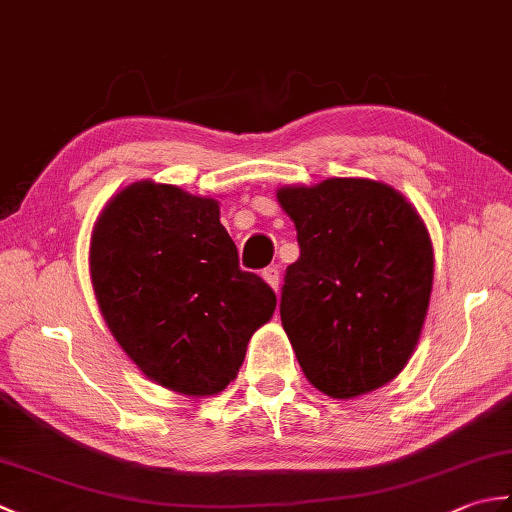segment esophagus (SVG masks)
<instances>
[{"instance_id": "obj_1", "label": "esophagus", "mask_w": 512, "mask_h": 512, "mask_svg": "<svg viewBox=\"0 0 512 512\" xmlns=\"http://www.w3.org/2000/svg\"><path fill=\"white\" fill-rule=\"evenodd\" d=\"M262 277H264L266 284L277 292V288H279V268L277 266H268L264 273H262Z\"/></svg>"}]
</instances>
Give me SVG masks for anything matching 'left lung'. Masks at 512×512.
<instances>
[{"mask_svg":"<svg viewBox=\"0 0 512 512\" xmlns=\"http://www.w3.org/2000/svg\"><path fill=\"white\" fill-rule=\"evenodd\" d=\"M295 222L281 325L310 385L356 398L394 380L416 350L433 286L427 224L405 195L369 178L288 184Z\"/></svg>","mask_w":512,"mask_h":512,"instance_id":"obj_1","label":"left lung"}]
</instances>
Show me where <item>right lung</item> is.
<instances>
[{"label":"right lung","mask_w":512,"mask_h":512,"mask_svg":"<svg viewBox=\"0 0 512 512\" xmlns=\"http://www.w3.org/2000/svg\"><path fill=\"white\" fill-rule=\"evenodd\" d=\"M90 279L116 343L156 385L220 394L277 297L239 270L220 202L138 180L114 193L90 237Z\"/></svg>","instance_id":"add662e5"}]
</instances>
